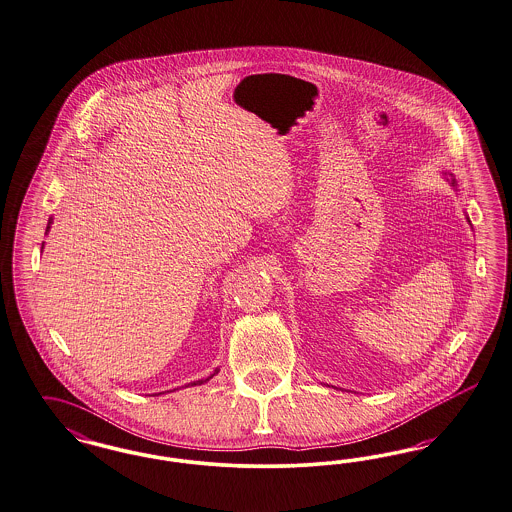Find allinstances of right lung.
Segmentation results:
<instances>
[{"label":"right lung","mask_w":512,"mask_h":512,"mask_svg":"<svg viewBox=\"0 0 512 512\" xmlns=\"http://www.w3.org/2000/svg\"><path fill=\"white\" fill-rule=\"evenodd\" d=\"M47 228H49V226H47ZM215 373H217V369H215ZM215 373H213V375H215ZM207 379H211V377H207ZM207 379H205V381H207ZM200 383H204V381H198V383H192V385H200Z\"/></svg>","instance_id":"right-lung-1"}]
</instances>
